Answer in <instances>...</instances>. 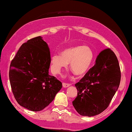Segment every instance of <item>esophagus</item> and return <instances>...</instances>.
Masks as SVG:
<instances>
[{
	"instance_id": "34e87169",
	"label": "esophagus",
	"mask_w": 132,
	"mask_h": 132,
	"mask_svg": "<svg viewBox=\"0 0 132 132\" xmlns=\"http://www.w3.org/2000/svg\"><path fill=\"white\" fill-rule=\"evenodd\" d=\"M70 86H71V84H66V83H64V82L63 83V86L64 88H66V87H69Z\"/></svg>"
}]
</instances>
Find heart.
Listing matches in <instances>:
<instances>
[{"label":"heart","mask_w":132,"mask_h":132,"mask_svg":"<svg viewBox=\"0 0 132 132\" xmlns=\"http://www.w3.org/2000/svg\"><path fill=\"white\" fill-rule=\"evenodd\" d=\"M61 56L54 54L51 60V68L54 73L61 72L70 63L71 70L79 77H83L90 71L93 63L94 54L89 46L77 45L64 50Z\"/></svg>","instance_id":"heart-1"}]
</instances>
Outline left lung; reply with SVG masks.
Wrapping results in <instances>:
<instances>
[{
    "instance_id": "1",
    "label": "left lung",
    "mask_w": 132,
    "mask_h": 132,
    "mask_svg": "<svg viewBox=\"0 0 132 132\" xmlns=\"http://www.w3.org/2000/svg\"><path fill=\"white\" fill-rule=\"evenodd\" d=\"M117 57L109 48L100 53L94 66L75 84L78 95L72 105L81 116L92 117L108 107L120 82Z\"/></svg>"
}]
</instances>
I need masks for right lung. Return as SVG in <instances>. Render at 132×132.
<instances>
[{"label": "right lung", "mask_w": 132, "mask_h": 132, "mask_svg": "<svg viewBox=\"0 0 132 132\" xmlns=\"http://www.w3.org/2000/svg\"><path fill=\"white\" fill-rule=\"evenodd\" d=\"M50 63V48L40 36L20 46L9 70L12 90L20 105L38 112L53 101L62 83L49 75Z\"/></svg>", "instance_id": "add662e5"}]
</instances>
